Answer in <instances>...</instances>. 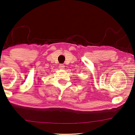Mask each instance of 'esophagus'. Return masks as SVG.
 <instances>
[{"label":"esophagus","mask_w":135,"mask_h":135,"mask_svg":"<svg viewBox=\"0 0 135 135\" xmlns=\"http://www.w3.org/2000/svg\"><path fill=\"white\" fill-rule=\"evenodd\" d=\"M59 69H61V70H64L65 68V65L64 64H60L59 65Z\"/></svg>","instance_id":"1"}]
</instances>
